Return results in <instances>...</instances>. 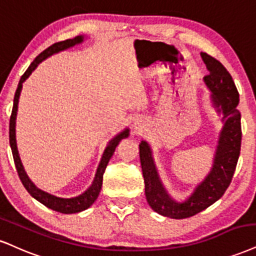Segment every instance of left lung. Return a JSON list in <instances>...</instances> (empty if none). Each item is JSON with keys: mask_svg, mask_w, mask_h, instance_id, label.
<instances>
[{"mask_svg": "<svg viewBox=\"0 0 256 256\" xmlns=\"http://www.w3.org/2000/svg\"><path fill=\"white\" fill-rule=\"evenodd\" d=\"M200 56L210 71L203 80L210 90L211 104L223 121L210 172L186 200L178 202L167 194L160 180L150 144L142 140L138 144L148 204L159 215L174 220L194 216L224 194L234 176L241 150V114L238 109V92L234 80L217 59L206 53Z\"/></svg>", "mask_w": 256, "mask_h": 256, "instance_id": "1", "label": "left lung"}]
</instances>
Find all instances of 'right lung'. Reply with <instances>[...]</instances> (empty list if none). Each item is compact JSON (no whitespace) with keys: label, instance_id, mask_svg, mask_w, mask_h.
Returning a JSON list of instances; mask_svg holds the SVG:
<instances>
[{"label":"right lung","instance_id":"obj_1","mask_svg":"<svg viewBox=\"0 0 256 256\" xmlns=\"http://www.w3.org/2000/svg\"><path fill=\"white\" fill-rule=\"evenodd\" d=\"M85 40L84 36H74V39H68L65 41H60V42L53 44L52 46H50L48 48H46L45 51L41 52L39 56L34 59L33 62L30 65V68H27V71L24 72V76L21 77L20 82H18L16 92H15L14 97V106H12V112L10 116V123H9V142H10V148L12 152V156H14L15 166H16L18 176H20L22 184H24L26 190L30 192V194L33 198H36L38 202H40L41 204H44L45 206L50 208V209L58 211V212L62 214H76L80 212V211L86 210L88 208H90L91 205L94 204V202L97 200L98 197L100 188H102V182H103V174L104 171H106V167L108 165L109 160L112 159L114 152H115V148L118 147L120 141L122 138H126L129 136V129L124 128L122 132H120L118 134H116L112 140L109 141L108 144H106V150H104L102 159H100V165L97 167L96 174H94V182L89 188L85 190L83 194L76 196V197L71 198H62L56 197V196H53L48 192L42 191L41 188H36V184L30 180V176H27L26 171H24V165H22L20 156H18V144H16V132H15V127H16V115H18V98H20V94L22 90V83L27 80L28 77L32 74L38 65L40 64L41 62L45 60L46 58L51 56L56 53H59L62 51H65V50L71 48L76 45H80V44L83 42Z\"/></svg>","mask_w":256,"mask_h":256}]
</instances>
